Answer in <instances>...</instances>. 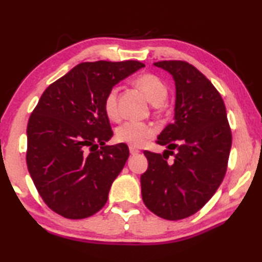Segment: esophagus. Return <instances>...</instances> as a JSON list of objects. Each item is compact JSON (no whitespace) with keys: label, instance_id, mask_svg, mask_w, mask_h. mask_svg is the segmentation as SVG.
I'll return each mask as SVG.
<instances>
[{"label":"esophagus","instance_id":"1","mask_svg":"<svg viewBox=\"0 0 262 262\" xmlns=\"http://www.w3.org/2000/svg\"><path fill=\"white\" fill-rule=\"evenodd\" d=\"M129 152L132 156H135V154H139L140 150L138 148H135V147H129Z\"/></svg>","mask_w":262,"mask_h":262}]
</instances>
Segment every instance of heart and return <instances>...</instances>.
<instances>
[{"label": "heart", "instance_id": "obj_1", "mask_svg": "<svg viewBox=\"0 0 262 262\" xmlns=\"http://www.w3.org/2000/svg\"><path fill=\"white\" fill-rule=\"evenodd\" d=\"M134 84L146 94L147 97L154 104H160L167 97L168 88L160 77L154 73H142L134 79ZM104 112L110 120H119V88L114 86L105 95ZM154 134V129L148 124L139 121H128L117 128L116 139L120 142L128 143L130 146H141L147 139Z\"/></svg>", "mask_w": 262, "mask_h": 262}]
</instances>
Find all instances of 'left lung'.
I'll list each match as a JSON object with an SVG mask.
<instances>
[{
	"mask_svg": "<svg viewBox=\"0 0 262 262\" xmlns=\"http://www.w3.org/2000/svg\"><path fill=\"white\" fill-rule=\"evenodd\" d=\"M154 65L174 80V120L157 140L167 149L143 152L148 168L140 178L141 194L153 213L177 221L196 213L219 189L227 171L231 130L223 99L203 73L182 60ZM166 154L175 156L172 163H167Z\"/></svg>",
	"mask_w": 262,
	"mask_h": 262,
	"instance_id": "left-lung-1",
	"label": "left lung"
}]
</instances>
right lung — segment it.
Listing matches in <instances>:
<instances>
[{
  "instance_id": "right-lung-1",
  "label": "right lung",
  "mask_w": 262,
  "mask_h": 262,
  "mask_svg": "<svg viewBox=\"0 0 262 262\" xmlns=\"http://www.w3.org/2000/svg\"><path fill=\"white\" fill-rule=\"evenodd\" d=\"M141 68L135 60L82 62L43 91L28 120L26 160L54 212L86 219L106 203L129 149L105 145L113 130L103 103L113 86Z\"/></svg>"
}]
</instances>
